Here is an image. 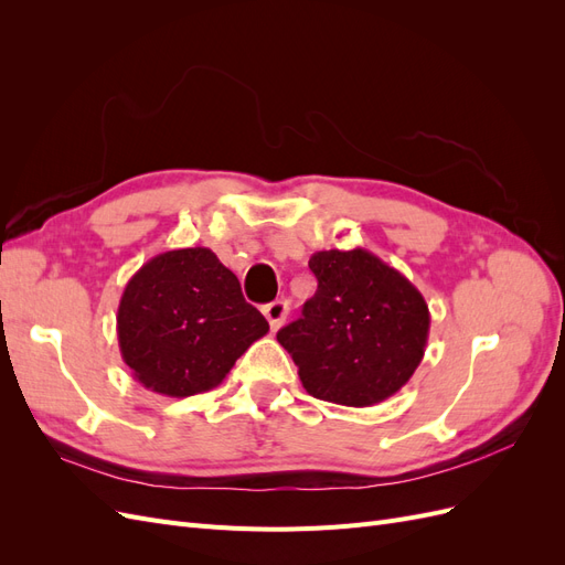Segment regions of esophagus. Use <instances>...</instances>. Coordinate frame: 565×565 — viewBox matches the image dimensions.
Wrapping results in <instances>:
<instances>
[{
	"label": "esophagus",
	"instance_id": "1",
	"mask_svg": "<svg viewBox=\"0 0 565 565\" xmlns=\"http://www.w3.org/2000/svg\"><path fill=\"white\" fill-rule=\"evenodd\" d=\"M262 311H264V316H266V320H268V324H270V330H278L280 324L287 320L289 306H287L285 301H270V303L264 306Z\"/></svg>",
	"mask_w": 565,
	"mask_h": 565
}]
</instances>
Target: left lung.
<instances>
[{"label": "left lung", "instance_id": "obj_1", "mask_svg": "<svg viewBox=\"0 0 565 565\" xmlns=\"http://www.w3.org/2000/svg\"><path fill=\"white\" fill-rule=\"evenodd\" d=\"M309 268L316 295L278 332L303 388L349 407L386 401L422 363L429 306L403 273L363 247L316 252Z\"/></svg>", "mask_w": 565, "mask_h": 565}]
</instances>
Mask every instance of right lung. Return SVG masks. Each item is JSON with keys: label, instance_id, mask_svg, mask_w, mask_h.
I'll use <instances>...</instances> for the list:
<instances>
[{"label": "right lung", "instance_id": "add662e5", "mask_svg": "<svg viewBox=\"0 0 565 565\" xmlns=\"http://www.w3.org/2000/svg\"><path fill=\"white\" fill-rule=\"evenodd\" d=\"M266 332V318L245 301L235 273L207 247L152 256L117 309V341L131 377L169 398L218 386Z\"/></svg>", "mask_w": 565, "mask_h": 565}]
</instances>
